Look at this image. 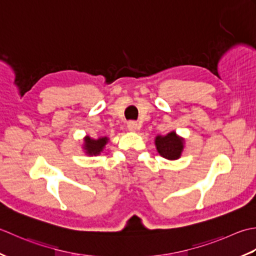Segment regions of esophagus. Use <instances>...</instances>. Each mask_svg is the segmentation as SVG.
I'll return each instance as SVG.
<instances>
[{"instance_id": "34e87169", "label": "esophagus", "mask_w": 256, "mask_h": 256, "mask_svg": "<svg viewBox=\"0 0 256 256\" xmlns=\"http://www.w3.org/2000/svg\"><path fill=\"white\" fill-rule=\"evenodd\" d=\"M128 129L130 130V132H136L139 128V124L137 122H129L128 124H127Z\"/></svg>"}]
</instances>
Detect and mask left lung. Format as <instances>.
<instances>
[{
  "instance_id": "left-lung-1",
  "label": "left lung",
  "mask_w": 256,
  "mask_h": 256,
  "mask_svg": "<svg viewBox=\"0 0 256 256\" xmlns=\"http://www.w3.org/2000/svg\"><path fill=\"white\" fill-rule=\"evenodd\" d=\"M156 146H157L158 152L164 158L176 160L181 156L182 149H184V140L176 137V132H172L164 136V137L158 136L156 138Z\"/></svg>"
}]
</instances>
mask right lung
<instances>
[{"instance_id":"add662e5","label":"right lung","mask_w":256,"mask_h":256,"mask_svg":"<svg viewBox=\"0 0 256 256\" xmlns=\"http://www.w3.org/2000/svg\"><path fill=\"white\" fill-rule=\"evenodd\" d=\"M107 142H108L107 137L99 138L97 140H94L90 137H86L85 138V146H84L86 154H90V156L99 154H100V151L102 150V148L105 147Z\"/></svg>"}]
</instances>
